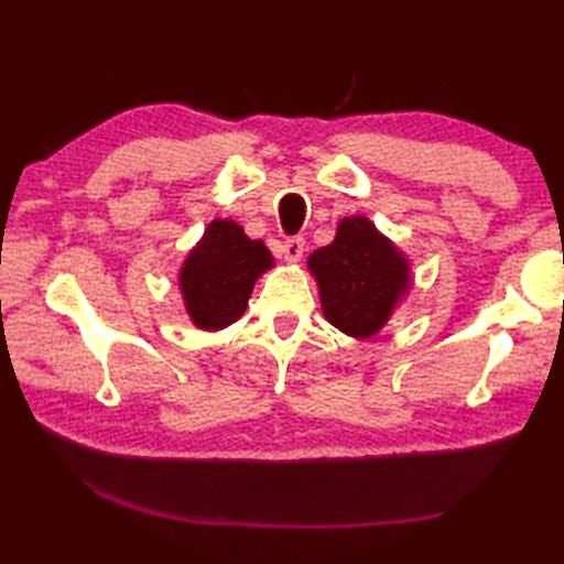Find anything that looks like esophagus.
<instances>
[{"label": "esophagus", "mask_w": 564, "mask_h": 564, "mask_svg": "<svg viewBox=\"0 0 564 564\" xmlns=\"http://www.w3.org/2000/svg\"><path fill=\"white\" fill-rule=\"evenodd\" d=\"M283 257L289 261H301L303 251H305V239L301 235H293V237H285L283 239Z\"/></svg>", "instance_id": "esophagus-1"}]
</instances>
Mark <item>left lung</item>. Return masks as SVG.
<instances>
[{"mask_svg":"<svg viewBox=\"0 0 564 564\" xmlns=\"http://www.w3.org/2000/svg\"><path fill=\"white\" fill-rule=\"evenodd\" d=\"M310 271L319 285L322 313L349 337L366 339L386 325L410 289V267L368 218H344L334 242L313 251Z\"/></svg>","mask_w":564,"mask_h":564,"instance_id":"1","label":"left lung"}]
</instances>
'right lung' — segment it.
Masks as SVG:
<instances>
[{"mask_svg":"<svg viewBox=\"0 0 564 564\" xmlns=\"http://www.w3.org/2000/svg\"><path fill=\"white\" fill-rule=\"evenodd\" d=\"M273 267L271 251L232 220H213L188 251L178 275L191 319L200 329H223L245 315L259 275Z\"/></svg>","mask_w":564,"mask_h":564,"instance_id":"add662e5","label":"right lung"}]
</instances>
